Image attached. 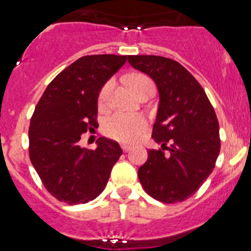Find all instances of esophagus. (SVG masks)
Segmentation results:
<instances>
[{
  "label": "esophagus",
  "instance_id": "34e87169",
  "mask_svg": "<svg viewBox=\"0 0 251 251\" xmlns=\"http://www.w3.org/2000/svg\"><path fill=\"white\" fill-rule=\"evenodd\" d=\"M122 150H123L126 153H128V152H130L132 147H130V146H128V145H122Z\"/></svg>",
  "mask_w": 251,
  "mask_h": 251
}]
</instances>
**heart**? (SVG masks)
<instances>
[{"label": "heart", "mask_w": 251, "mask_h": 251, "mask_svg": "<svg viewBox=\"0 0 251 251\" xmlns=\"http://www.w3.org/2000/svg\"><path fill=\"white\" fill-rule=\"evenodd\" d=\"M129 83L134 92L138 94L146 85L153 84L150 77L142 74L130 76ZM114 81L109 80L104 84L99 93L98 104L100 109H105L109 105L110 95H112ZM147 128V119L141 114H126V113H115L106 119L104 123V133L115 141L123 143H132L139 138L142 133Z\"/></svg>", "instance_id": "obj_1"}]
</instances>
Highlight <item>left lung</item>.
<instances>
[{
	"instance_id": "1",
	"label": "left lung",
	"mask_w": 251,
	"mask_h": 251,
	"mask_svg": "<svg viewBox=\"0 0 251 251\" xmlns=\"http://www.w3.org/2000/svg\"><path fill=\"white\" fill-rule=\"evenodd\" d=\"M128 63L152 77L159 93L152 138L161 148L148 151L147 162L138 170L139 182L161 202H181L215 168L220 153L215 110L200 83L175 60L130 55Z\"/></svg>"
}]
</instances>
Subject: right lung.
<instances>
[{
  "mask_svg": "<svg viewBox=\"0 0 251 251\" xmlns=\"http://www.w3.org/2000/svg\"><path fill=\"white\" fill-rule=\"evenodd\" d=\"M127 56L88 55L64 69L48 85L28 128L30 159L55 199L75 205L103 192L123 153L115 141L100 137L94 151L79 146L83 133L98 126V97Z\"/></svg>",
  "mask_w": 251,
  "mask_h": 251,
  "instance_id": "1",
  "label": "right lung"
}]
</instances>
